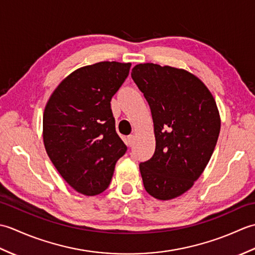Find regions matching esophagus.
<instances>
[{"label":"esophagus","mask_w":255,"mask_h":255,"mask_svg":"<svg viewBox=\"0 0 255 255\" xmlns=\"http://www.w3.org/2000/svg\"><path fill=\"white\" fill-rule=\"evenodd\" d=\"M134 140H136V138H134L133 134H130V136L127 138V145H128V147H132L133 143H134Z\"/></svg>","instance_id":"1"}]
</instances>
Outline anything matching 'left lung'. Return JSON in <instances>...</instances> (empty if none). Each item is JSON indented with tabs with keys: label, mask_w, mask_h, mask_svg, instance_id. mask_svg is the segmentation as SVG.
<instances>
[{
	"label": "left lung",
	"mask_w": 255,
	"mask_h": 255,
	"mask_svg": "<svg viewBox=\"0 0 255 255\" xmlns=\"http://www.w3.org/2000/svg\"><path fill=\"white\" fill-rule=\"evenodd\" d=\"M131 78L151 110L155 150L139 164L143 186L159 200L181 196L202 175L220 132L211 92L187 70L140 63Z\"/></svg>",
	"instance_id": "8db88e82"
}]
</instances>
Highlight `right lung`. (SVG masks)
<instances>
[{"instance_id":"obj_1","label":"right lung","mask_w":255,"mask_h":255,"mask_svg":"<svg viewBox=\"0 0 255 255\" xmlns=\"http://www.w3.org/2000/svg\"><path fill=\"white\" fill-rule=\"evenodd\" d=\"M131 63L102 61L64 78L48 100L42 139L52 164L70 186L86 196L104 192L127 151L115 130L111 100Z\"/></svg>"}]
</instances>
